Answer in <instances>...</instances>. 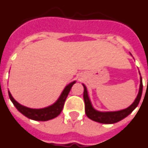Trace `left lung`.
<instances>
[{"label":"left lung","instance_id":"8db88e82","mask_svg":"<svg viewBox=\"0 0 148 148\" xmlns=\"http://www.w3.org/2000/svg\"><path fill=\"white\" fill-rule=\"evenodd\" d=\"M82 85L84 87L83 97H84V101H85L86 115L91 120L96 121V122H99V123H103V124H114L126 118L127 116L132 113V110L138 106L140 100L141 95H142V91H143V83H142V77L140 76V84L139 92L134 102L129 108L123 109V110H118V111H99L92 107L90 99L88 97L87 88L85 87L84 84Z\"/></svg>","mask_w":148,"mask_h":148}]
</instances>
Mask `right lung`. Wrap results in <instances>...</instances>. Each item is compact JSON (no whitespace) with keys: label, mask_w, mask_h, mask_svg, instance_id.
Segmentation results:
<instances>
[{"label":"right lung","mask_w":148,"mask_h":148,"mask_svg":"<svg viewBox=\"0 0 148 148\" xmlns=\"http://www.w3.org/2000/svg\"><path fill=\"white\" fill-rule=\"evenodd\" d=\"M75 82H76V81H74V82L70 83L69 85H66L62 92L60 97H59V99L55 102L53 104L50 105L47 108H40V109L29 108L18 103V102L13 98L9 91H8V96H9L11 101L12 102L16 109L20 113L23 114L24 116H26L27 118L34 120V121H49V120L56 118L61 113L63 106H64L66 99V97H67L69 92L71 91V87L73 86V85Z\"/></svg>","instance_id":"obj_1"}]
</instances>
